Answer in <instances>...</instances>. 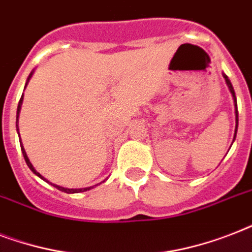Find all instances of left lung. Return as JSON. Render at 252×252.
Wrapping results in <instances>:
<instances>
[{"label": "left lung", "mask_w": 252, "mask_h": 252, "mask_svg": "<svg viewBox=\"0 0 252 252\" xmlns=\"http://www.w3.org/2000/svg\"><path fill=\"white\" fill-rule=\"evenodd\" d=\"M223 78H225V82H226L227 87H229V90H230L231 95H233V99H234V106H235V122H237V124H235V133H234V140H235V134H237V129H238V110H237V98H235V93H234V89H233V85H231L230 80L227 78L226 74H222ZM233 140V141H234Z\"/></svg>", "instance_id": "left-lung-1"}]
</instances>
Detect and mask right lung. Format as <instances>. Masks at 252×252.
Returning <instances> with one entry per match:
<instances>
[{"label":"right lung","instance_id":"add662e5","mask_svg":"<svg viewBox=\"0 0 252 252\" xmlns=\"http://www.w3.org/2000/svg\"><path fill=\"white\" fill-rule=\"evenodd\" d=\"M33 74V72H31L30 73V76H29V78H27V82H26V85L29 84V81H30V78H31V76H32ZM22 102H23V95H22V98H21V100H19V103H18V108H17V128H18V116H19V112H21V106H22ZM18 130V129H17ZM18 134H19V132H18ZM21 142V149H22V154H23V157H25V161H26V163H27V166H29L30 167V170H31V171L33 172V174H35V175H37L39 176V178H40V179H43V180H45V182H47V183H49L48 180L45 179L44 176H41L40 174H39V172L36 171V170H35V167H33L32 166V163H31V162H30V159H29V157H27V154H26V150H25V148H23V145H22V141H19ZM52 184V183H51ZM53 187H56L57 189H60V191H63V192H66V193H78V192H85V191H89V189H90V188H93V187H86V188H64V187H61V186H56V184H52Z\"/></svg>","mask_w":252,"mask_h":252}]
</instances>
